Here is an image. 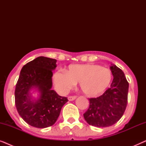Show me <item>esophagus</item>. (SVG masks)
<instances>
[{"label":"esophagus","mask_w":146,"mask_h":146,"mask_svg":"<svg viewBox=\"0 0 146 146\" xmlns=\"http://www.w3.org/2000/svg\"><path fill=\"white\" fill-rule=\"evenodd\" d=\"M76 98V96H70L68 97V99L69 101H73V100H74Z\"/></svg>","instance_id":"esophagus-1"}]
</instances>
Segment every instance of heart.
Wrapping results in <instances>:
<instances>
[{
	"instance_id": "obj_1",
	"label": "heart",
	"mask_w": 146,
	"mask_h": 146,
	"mask_svg": "<svg viewBox=\"0 0 146 146\" xmlns=\"http://www.w3.org/2000/svg\"><path fill=\"white\" fill-rule=\"evenodd\" d=\"M112 76L109 69L97 64H72L66 72L58 70L54 74V83L62 94H66L80 84L86 96L94 97L100 95L110 84Z\"/></svg>"
}]
</instances>
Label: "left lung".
Returning <instances> with one entry per match:
<instances>
[{
  "mask_svg": "<svg viewBox=\"0 0 146 146\" xmlns=\"http://www.w3.org/2000/svg\"><path fill=\"white\" fill-rule=\"evenodd\" d=\"M110 70L113 76L110 88L100 96L90 98V106L84 113L85 120L93 126H111L119 120L126 108L129 84L120 68L111 64Z\"/></svg>",
  "mask_w": 146,
  "mask_h": 146,
  "instance_id": "8db88e82",
  "label": "left lung"
}]
</instances>
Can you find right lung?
<instances>
[{
    "mask_svg": "<svg viewBox=\"0 0 146 146\" xmlns=\"http://www.w3.org/2000/svg\"><path fill=\"white\" fill-rule=\"evenodd\" d=\"M56 61L39 56L24 66L20 73L15 92L16 108L22 118L33 127L45 128L54 124L62 108L68 101L52 89ZM33 89L39 92L38 99L31 96Z\"/></svg>",
    "mask_w": 146,
    "mask_h": 146,
    "instance_id": "add662e5",
    "label": "right lung"
}]
</instances>
